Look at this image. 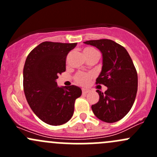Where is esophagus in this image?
Returning <instances> with one entry per match:
<instances>
[{"mask_svg": "<svg viewBox=\"0 0 157 157\" xmlns=\"http://www.w3.org/2000/svg\"><path fill=\"white\" fill-rule=\"evenodd\" d=\"M90 91V90L87 88H83V89H82V93H83V94H86V93H89Z\"/></svg>", "mask_w": 157, "mask_h": 157, "instance_id": "obj_1", "label": "esophagus"}]
</instances>
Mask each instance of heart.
<instances>
[{"label":"heart","instance_id":"b5f03b06","mask_svg":"<svg viewBox=\"0 0 157 157\" xmlns=\"http://www.w3.org/2000/svg\"><path fill=\"white\" fill-rule=\"evenodd\" d=\"M83 55H84L85 58H86L90 56H93V55H99V52L93 47H86L83 49ZM93 77V75L92 74H90V73L80 72L77 74L74 79H75V81L77 84L85 86V85L88 84L90 80Z\"/></svg>","mask_w":157,"mask_h":157}]
</instances>
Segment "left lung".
<instances>
[{
    "label": "left lung",
    "mask_w": 157,
    "mask_h": 157,
    "mask_svg": "<svg viewBox=\"0 0 157 157\" xmlns=\"http://www.w3.org/2000/svg\"><path fill=\"white\" fill-rule=\"evenodd\" d=\"M97 48L102 54V67L96 84L107 86L99 95L97 103L92 105L94 115L101 121L113 123L124 118L131 110L137 92V74L125 48L110 39L84 42Z\"/></svg>",
    "instance_id": "left-lung-1"
}]
</instances>
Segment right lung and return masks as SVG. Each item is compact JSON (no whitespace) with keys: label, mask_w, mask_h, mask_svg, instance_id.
Segmentation results:
<instances>
[{"label":"right lung","mask_w":157,"mask_h":157,"mask_svg":"<svg viewBox=\"0 0 157 157\" xmlns=\"http://www.w3.org/2000/svg\"><path fill=\"white\" fill-rule=\"evenodd\" d=\"M77 43L44 42L28 55L23 67V90L36 116L50 125L65 124L82 94L74 85L59 87L58 75L66 70V58Z\"/></svg>","instance_id":"right-lung-1"}]
</instances>
